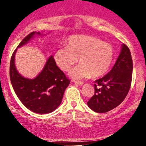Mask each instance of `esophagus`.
I'll use <instances>...</instances> for the list:
<instances>
[{
	"label": "esophagus",
	"mask_w": 146,
	"mask_h": 146,
	"mask_svg": "<svg viewBox=\"0 0 146 146\" xmlns=\"http://www.w3.org/2000/svg\"><path fill=\"white\" fill-rule=\"evenodd\" d=\"M75 84H77L80 85V86H82V85H83V84H84V82H80V81H78V82H76V81H75Z\"/></svg>",
	"instance_id": "obj_1"
}]
</instances>
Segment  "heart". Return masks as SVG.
Segmentation results:
<instances>
[{"label":"heart","instance_id":"1","mask_svg":"<svg viewBox=\"0 0 146 146\" xmlns=\"http://www.w3.org/2000/svg\"><path fill=\"white\" fill-rule=\"evenodd\" d=\"M113 57L111 44L85 35L71 36L66 46L58 48L54 53L56 64L65 71H69L79 58L80 64L70 72L71 76L77 79L103 75L109 69Z\"/></svg>","mask_w":146,"mask_h":146}]
</instances>
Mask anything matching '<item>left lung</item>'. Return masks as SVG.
Returning a JSON list of instances; mask_svg holds the SVG:
<instances>
[{"label":"left lung","mask_w":146,"mask_h":146,"mask_svg":"<svg viewBox=\"0 0 146 146\" xmlns=\"http://www.w3.org/2000/svg\"><path fill=\"white\" fill-rule=\"evenodd\" d=\"M133 64L130 49L122 44L121 53L108 74L95 80V94L87 102L98 113H106L118 106L128 95L132 82Z\"/></svg>","instance_id":"obj_1"}]
</instances>
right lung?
<instances>
[{
	"label": "right lung",
	"instance_id": "add662e5",
	"mask_svg": "<svg viewBox=\"0 0 146 146\" xmlns=\"http://www.w3.org/2000/svg\"><path fill=\"white\" fill-rule=\"evenodd\" d=\"M35 31L27 35L18 46L21 47L30 40ZM16 49L10 60L9 76L15 93L26 108L38 114L53 112L61 104L64 90L70 83L62 71L56 65L53 56L48 58L44 67L34 79H27L18 73L14 60Z\"/></svg>",
	"mask_w": 146,
	"mask_h": 146
}]
</instances>
